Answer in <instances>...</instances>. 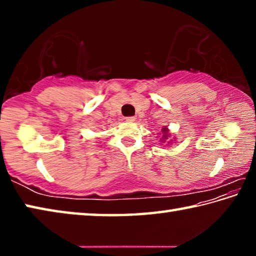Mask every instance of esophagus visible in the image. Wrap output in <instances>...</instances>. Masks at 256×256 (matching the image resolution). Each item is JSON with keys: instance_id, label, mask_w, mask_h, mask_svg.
Segmentation results:
<instances>
[{"instance_id": "esophagus-1", "label": "esophagus", "mask_w": 256, "mask_h": 256, "mask_svg": "<svg viewBox=\"0 0 256 256\" xmlns=\"http://www.w3.org/2000/svg\"><path fill=\"white\" fill-rule=\"evenodd\" d=\"M125 120H126V122H128V123H132V122H134V120H136V118H134L133 116H128V118H125Z\"/></svg>"}]
</instances>
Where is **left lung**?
I'll use <instances>...</instances> for the list:
<instances>
[{
    "label": "left lung",
    "instance_id": "obj_1",
    "mask_svg": "<svg viewBox=\"0 0 256 256\" xmlns=\"http://www.w3.org/2000/svg\"><path fill=\"white\" fill-rule=\"evenodd\" d=\"M167 132H168V128H167L166 126H164V128H162V133H164V136H162V141H164V140H166V138H167L168 136H170V134H168Z\"/></svg>",
    "mask_w": 256,
    "mask_h": 256
}]
</instances>
